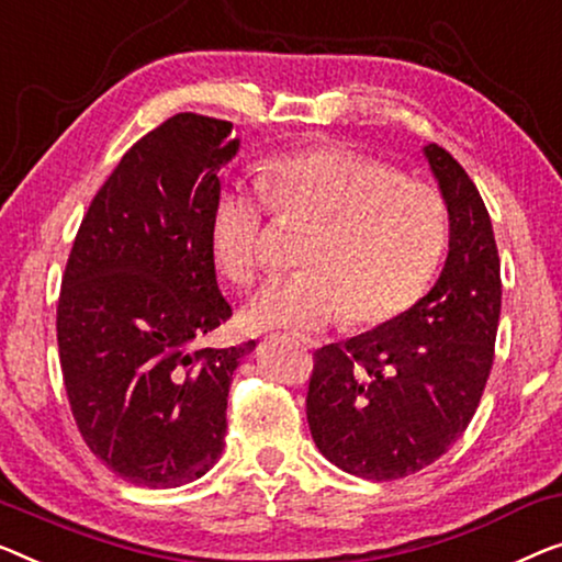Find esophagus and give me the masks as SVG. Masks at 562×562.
Wrapping results in <instances>:
<instances>
[{
    "instance_id": "1",
    "label": "esophagus",
    "mask_w": 562,
    "mask_h": 562,
    "mask_svg": "<svg viewBox=\"0 0 562 562\" xmlns=\"http://www.w3.org/2000/svg\"><path fill=\"white\" fill-rule=\"evenodd\" d=\"M300 342H303V346H307V348H317V346H321V342L310 340V338H300Z\"/></svg>"
}]
</instances>
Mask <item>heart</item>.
I'll list each match as a JSON object with an SVG mask.
<instances>
[{
	"label": "heart",
	"instance_id": "obj_1",
	"mask_svg": "<svg viewBox=\"0 0 562 562\" xmlns=\"http://www.w3.org/2000/svg\"><path fill=\"white\" fill-rule=\"evenodd\" d=\"M267 201L313 232L300 255L305 272L267 280L247 300L241 321L255 330H321L342 315L389 323L424 295L447 247V204L434 183L346 146L290 150L265 164L262 191L234 183L216 199L209 239L234 282L255 278Z\"/></svg>",
	"mask_w": 562,
	"mask_h": 562
}]
</instances>
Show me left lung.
Here are the masks:
<instances>
[{"label":"left lung","mask_w":562,"mask_h":562,"mask_svg":"<svg viewBox=\"0 0 562 562\" xmlns=\"http://www.w3.org/2000/svg\"><path fill=\"white\" fill-rule=\"evenodd\" d=\"M424 158L449 214L439 280L406 313L315 350L307 424L342 472L401 480L429 467L472 422L495 361L499 257L480 191L437 144Z\"/></svg>","instance_id":"1"}]
</instances>
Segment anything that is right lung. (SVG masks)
I'll use <instances>...</instances> for the list:
<instances>
[{
	"instance_id": "obj_1",
	"label": "right lung",
	"mask_w": 562,
	"mask_h": 562,
	"mask_svg": "<svg viewBox=\"0 0 562 562\" xmlns=\"http://www.w3.org/2000/svg\"><path fill=\"white\" fill-rule=\"evenodd\" d=\"M232 123L179 113L121 158L67 259L57 346L75 424L108 469L169 490L220 462L239 358L201 348L232 307L214 270L220 169Z\"/></svg>"
}]
</instances>
